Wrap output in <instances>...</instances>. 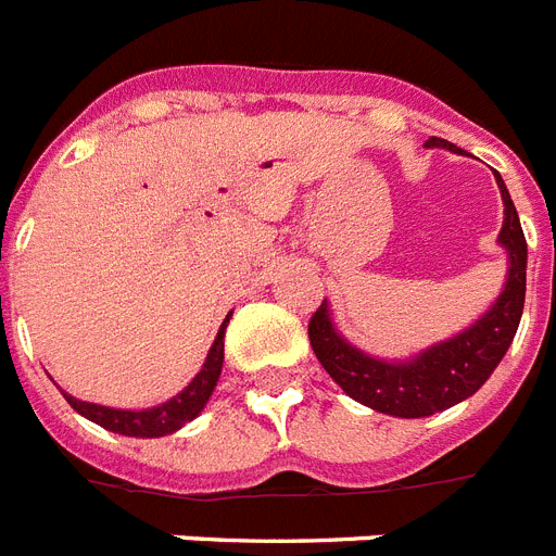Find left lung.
<instances>
[{
  "instance_id": "1",
  "label": "left lung",
  "mask_w": 556,
  "mask_h": 556,
  "mask_svg": "<svg viewBox=\"0 0 556 556\" xmlns=\"http://www.w3.org/2000/svg\"><path fill=\"white\" fill-rule=\"evenodd\" d=\"M426 147H446L452 153H460V147L448 144L438 136L426 141ZM494 178H497L503 206H506L500 244L508 252V281L492 309L485 312L475 327L454 334L452 341L438 343L412 361L387 364V361L364 355L334 332L327 301L312 312L309 343L315 357L352 401L383 415L426 417L471 397L497 369L520 327L529 250H526V236H522L515 201L508 195L500 173H494Z\"/></svg>"
}]
</instances>
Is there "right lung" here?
<instances>
[{
	"instance_id": "obj_1",
	"label": "right lung",
	"mask_w": 556,
	"mask_h": 556,
	"mask_svg": "<svg viewBox=\"0 0 556 556\" xmlns=\"http://www.w3.org/2000/svg\"><path fill=\"white\" fill-rule=\"evenodd\" d=\"M227 324L229 315L222 324V329H218V338H215L213 350H210L204 366H201L199 375L192 378L190 387H187L185 392H178L173 401L155 406V409H110V406H99V403L76 401L71 394H64V397H67V403H71L79 415H85L87 420H93V424H99L102 429H108V432L127 434V438H164V434H173L176 429H181L187 420H192V417L204 409L215 383H218V375H222L224 364V329H227Z\"/></svg>"
}]
</instances>
